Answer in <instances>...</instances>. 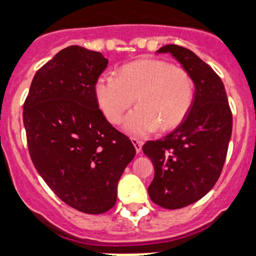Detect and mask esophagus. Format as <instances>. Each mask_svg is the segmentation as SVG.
Instances as JSON below:
<instances>
[{"instance_id": "1", "label": "esophagus", "mask_w": 256, "mask_h": 256, "mask_svg": "<svg viewBox=\"0 0 256 256\" xmlns=\"http://www.w3.org/2000/svg\"><path fill=\"white\" fill-rule=\"evenodd\" d=\"M130 140H132L133 146H134L136 152H137V154H140V152L142 151V146H144V142H142V140H137V138H132Z\"/></svg>"}]
</instances>
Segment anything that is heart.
<instances>
[{"label":"heart","mask_w":256,"mask_h":256,"mask_svg":"<svg viewBox=\"0 0 256 256\" xmlns=\"http://www.w3.org/2000/svg\"><path fill=\"white\" fill-rule=\"evenodd\" d=\"M95 95L112 124L120 123L136 99L138 106L126 116L123 126L130 134L144 137L184 120L193 104L194 84L185 70L166 60H140L123 66L118 77H99Z\"/></svg>","instance_id":"1"}]
</instances>
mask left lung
Returning a JSON list of instances; mask_svg holds the SVG:
<instances>
[{"instance_id":"left-lung-1","label":"left lung","mask_w":256,"mask_h":256,"mask_svg":"<svg viewBox=\"0 0 256 256\" xmlns=\"http://www.w3.org/2000/svg\"><path fill=\"white\" fill-rule=\"evenodd\" d=\"M157 53L172 56L196 88L190 110L176 130L144 144L154 168L150 198L166 210H179L203 198L218 180L231 138L232 114L224 82L196 53L174 44Z\"/></svg>"}]
</instances>
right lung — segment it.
I'll list each match as a JSON object with an SVG mask.
<instances>
[{
	"label": "right lung",
	"mask_w": 256,
	"mask_h": 256,
	"mask_svg": "<svg viewBox=\"0 0 256 256\" xmlns=\"http://www.w3.org/2000/svg\"><path fill=\"white\" fill-rule=\"evenodd\" d=\"M108 63L99 52L62 49L35 74L22 112L39 175L66 204L88 214L114 207L119 179L136 154L96 100Z\"/></svg>",
	"instance_id": "1"
}]
</instances>
